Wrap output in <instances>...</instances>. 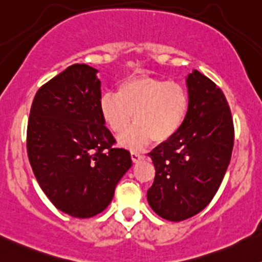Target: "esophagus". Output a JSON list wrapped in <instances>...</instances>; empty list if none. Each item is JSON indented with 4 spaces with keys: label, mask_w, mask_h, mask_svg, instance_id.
Listing matches in <instances>:
<instances>
[{
    "label": "esophagus",
    "mask_w": 262,
    "mask_h": 262,
    "mask_svg": "<svg viewBox=\"0 0 262 262\" xmlns=\"http://www.w3.org/2000/svg\"><path fill=\"white\" fill-rule=\"evenodd\" d=\"M143 157H145V156H143V155L137 154V152H131V158H132V162H134V163L140 162V161L142 160Z\"/></svg>",
    "instance_id": "obj_1"
}]
</instances>
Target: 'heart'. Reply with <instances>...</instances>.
<instances>
[{"instance_id": "1", "label": "heart", "mask_w": 262, "mask_h": 262, "mask_svg": "<svg viewBox=\"0 0 262 262\" xmlns=\"http://www.w3.org/2000/svg\"><path fill=\"white\" fill-rule=\"evenodd\" d=\"M100 113L110 131L130 149H142L154 140H172L186 122L189 95L176 81L143 74H134L117 86L116 93H105L100 99Z\"/></svg>"}]
</instances>
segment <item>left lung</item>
<instances>
[{
	"label": "left lung",
	"mask_w": 262,
	"mask_h": 262,
	"mask_svg": "<svg viewBox=\"0 0 262 262\" xmlns=\"http://www.w3.org/2000/svg\"><path fill=\"white\" fill-rule=\"evenodd\" d=\"M189 111L172 140L148 156L156 176L147 190L161 218L182 222L198 214L218 192L230 163L234 125L224 94L198 70L186 78Z\"/></svg>",
	"instance_id": "8db88e82"
}]
</instances>
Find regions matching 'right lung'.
I'll use <instances>...</instances> for the list:
<instances>
[{
    "instance_id": "obj_1",
    "label": "right lung",
    "mask_w": 262,
    "mask_h": 262,
    "mask_svg": "<svg viewBox=\"0 0 262 262\" xmlns=\"http://www.w3.org/2000/svg\"><path fill=\"white\" fill-rule=\"evenodd\" d=\"M98 69L73 64L44 84L32 102L27 128L29 163L44 194L74 218L106 209L131 168L127 149L114 148L100 113Z\"/></svg>"
}]
</instances>
